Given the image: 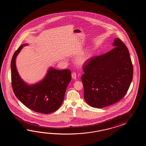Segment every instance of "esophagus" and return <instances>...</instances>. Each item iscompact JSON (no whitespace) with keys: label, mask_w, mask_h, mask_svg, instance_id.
Masks as SVG:
<instances>
[{"label":"esophagus","mask_w":146,"mask_h":146,"mask_svg":"<svg viewBox=\"0 0 146 146\" xmlns=\"http://www.w3.org/2000/svg\"><path fill=\"white\" fill-rule=\"evenodd\" d=\"M72 79H76V74L75 72H72Z\"/></svg>","instance_id":"1"}]
</instances>
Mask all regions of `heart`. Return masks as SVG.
I'll return each mask as SVG.
<instances>
[{
	"instance_id": "heart-1",
	"label": "heart",
	"mask_w": 146,
	"mask_h": 146,
	"mask_svg": "<svg viewBox=\"0 0 146 146\" xmlns=\"http://www.w3.org/2000/svg\"><path fill=\"white\" fill-rule=\"evenodd\" d=\"M89 53L88 52H84L81 53L80 55L77 57L76 59V62L78 65H83L87 62V60L89 58Z\"/></svg>"
}]
</instances>
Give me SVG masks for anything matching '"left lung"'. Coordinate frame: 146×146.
Returning <instances> with one entry per match:
<instances>
[{
    "instance_id": "1",
    "label": "left lung",
    "mask_w": 146,
    "mask_h": 146,
    "mask_svg": "<svg viewBox=\"0 0 146 146\" xmlns=\"http://www.w3.org/2000/svg\"><path fill=\"white\" fill-rule=\"evenodd\" d=\"M108 53L88 59L81 76L84 98L89 106L103 108L125 96L133 77V66L125 44L115 38Z\"/></svg>"
}]
</instances>
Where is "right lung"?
I'll list each match as a JSON object with an SVG mask.
<instances>
[{"label":"right lung","mask_w":146,"mask_h":146,"mask_svg":"<svg viewBox=\"0 0 146 146\" xmlns=\"http://www.w3.org/2000/svg\"><path fill=\"white\" fill-rule=\"evenodd\" d=\"M24 44L14 53L11 62V84L16 97L35 112L49 114L59 109L64 101L66 90L72 76L71 71L66 69L57 70L50 68L45 77L37 84L28 85L19 76L16 66V57Z\"/></svg>","instance_id":"obj_1"}]
</instances>
